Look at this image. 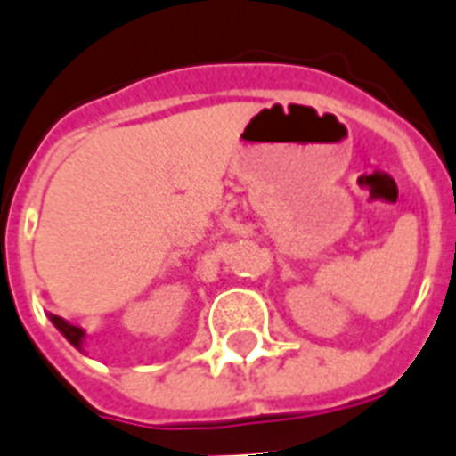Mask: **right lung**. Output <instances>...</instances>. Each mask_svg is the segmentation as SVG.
Wrapping results in <instances>:
<instances>
[{
    "mask_svg": "<svg viewBox=\"0 0 456 456\" xmlns=\"http://www.w3.org/2000/svg\"><path fill=\"white\" fill-rule=\"evenodd\" d=\"M48 320L53 322L55 330H58V332H61V335H63L68 342L73 344L75 349H80V352H83V344H85V330H83V327L70 325L68 320L53 315V313H48Z\"/></svg>",
    "mask_w": 456,
    "mask_h": 456,
    "instance_id": "obj_1",
    "label": "right lung"
}]
</instances>
